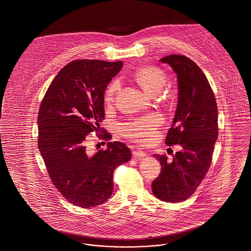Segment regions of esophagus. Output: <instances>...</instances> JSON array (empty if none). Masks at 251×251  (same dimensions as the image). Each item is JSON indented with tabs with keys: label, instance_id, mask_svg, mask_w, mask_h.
I'll use <instances>...</instances> for the list:
<instances>
[{
	"label": "esophagus",
	"instance_id": "1",
	"mask_svg": "<svg viewBox=\"0 0 251 251\" xmlns=\"http://www.w3.org/2000/svg\"><path fill=\"white\" fill-rule=\"evenodd\" d=\"M132 154H133V157H135V158H141V157H145L147 154H146V152H144L143 151H132Z\"/></svg>",
	"mask_w": 251,
	"mask_h": 251
}]
</instances>
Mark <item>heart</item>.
I'll use <instances>...</instances> for the list:
<instances>
[{
	"label": "heart",
	"instance_id": "1",
	"mask_svg": "<svg viewBox=\"0 0 251 251\" xmlns=\"http://www.w3.org/2000/svg\"><path fill=\"white\" fill-rule=\"evenodd\" d=\"M134 80L145 91L150 94H157L166 82V74L163 70L146 65L138 69L133 74ZM119 88L118 81L110 82L103 92V101L106 105H111L114 101L116 92ZM163 123V118L158 113H151L122 126V133L130 141L141 145H148L154 141L158 135V129Z\"/></svg>",
	"mask_w": 251,
	"mask_h": 251
}]
</instances>
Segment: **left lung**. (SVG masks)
<instances>
[{"mask_svg":"<svg viewBox=\"0 0 251 251\" xmlns=\"http://www.w3.org/2000/svg\"><path fill=\"white\" fill-rule=\"evenodd\" d=\"M161 62L172 66L178 83L177 108L166 144H179L181 151L172 160L165 154L153 155L162 168L151 188L161 201L178 202L196 192L211 166L219 135L218 106L205 75L192 59L171 54Z\"/></svg>","mask_w":251,"mask_h":251,"instance_id":"1","label":"left lung"}]
</instances>
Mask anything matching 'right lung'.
<instances>
[{"label":"right lung","instance_id":"right-lung-1","mask_svg":"<svg viewBox=\"0 0 251 251\" xmlns=\"http://www.w3.org/2000/svg\"><path fill=\"white\" fill-rule=\"evenodd\" d=\"M122 67V61L74 60L58 72L41 101L38 149L51 182L74 205L90 208L106 201L113 192L115 169L131 159L130 150L118 141L92 156L86 152L89 133L112 138L100 126L103 92Z\"/></svg>","mask_w":251,"mask_h":251}]
</instances>
